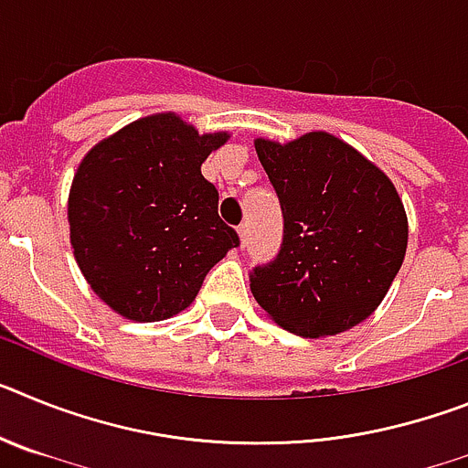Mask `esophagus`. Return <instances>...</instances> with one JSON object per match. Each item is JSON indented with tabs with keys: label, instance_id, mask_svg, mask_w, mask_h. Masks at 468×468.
Here are the masks:
<instances>
[{
	"label": "esophagus",
	"instance_id": "1",
	"mask_svg": "<svg viewBox=\"0 0 468 468\" xmlns=\"http://www.w3.org/2000/svg\"><path fill=\"white\" fill-rule=\"evenodd\" d=\"M237 231H239V239H241V246H246V243H248V234H250V229H248L246 222H243V225L239 227Z\"/></svg>",
	"mask_w": 468,
	"mask_h": 468
}]
</instances>
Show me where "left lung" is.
<instances>
[{
    "label": "left lung",
    "instance_id": "obj_1",
    "mask_svg": "<svg viewBox=\"0 0 468 468\" xmlns=\"http://www.w3.org/2000/svg\"><path fill=\"white\" fill-rule=\"evenodd\" d=\"M255 152L279 194L283 243L250 274L253 297L302 337L354 328L379 307L405 258L408 215L394 183L325 131L283 144L258 138Z\"/></svg>",
    "mask_w": 468,
    "mask_h": 468
}]
</instances>
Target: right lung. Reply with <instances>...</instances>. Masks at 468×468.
<instances>
[{"label":"right lung","mask_w":468,"mask_h":468,"mask_svg":"<svg viewBox=\"0 0 468 468\" xmlns=\"http://www.w3.org/2000/svg\"><path fill=\"white\" fill-rule=\"evenodd\" d=\"M229 140L176 112L150 114L81 159L68 198L69 243L93 292L152 324L187 309L213 264L239 246L201 164Z\"/></svg>","instance_id":"add662e5"}]
</instances>
